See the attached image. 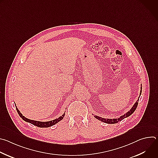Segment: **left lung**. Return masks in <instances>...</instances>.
I'll list each match as a JSON object with an SVG mask.
<instances>
[{"mask_svg":"<svg viewBox=\"0 0 158 158\" xmlns=\"http://www.w3.org/2000/svg\"><path fill=\"white\" fill-rule=\"evenodd\" d=\"M141 90H142V88H141ZM141 90L140 94H141V92H142ZM139 99H138V101L134 104V105L133 106V107L131 108V109L129 112H127L126 114H125L124 115L121 116L120 118H118V119H104V118H101V117H98V116H95L94 117H95L96 119H98V120H99V121H102V122H104V123H107V124H115V123H118V122L122 121V120L124 119V118H127V117L131 116V115L133 113V112L135 111V110H136V108H137V106H138V105Z\"/></svg>","mask_w":158,"mask_h":158,"instance_id":"8db88e82","label":"left lung"}]
</instances>
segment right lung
Here are the masks:
<instances>
[{
    "mask_svg": "<svg viewBox=\"0 0 158 158\" xmlns=\"http://www.w3.org/2000/svg\"><path fill=\"white\" fill-rule=\"evenodd\" d=\"M16 110H17V111L18 112L19 115L20 116V117L22 119L24 120L26 122H28V123H30L32 124L34 126L39 127H48L52 126L56 124V123H57L58 122H59L60 121H61L63 119L64 116H65V114H64L62 116H60L59 118L56 119L54 120H52V121H48V122H40V121H34V120H31V119H29L25 118L24 116H22V114L20 113V111L18 110L17 108H16Z\"/></svg>",
    "mask_w": 158,
    "mask_h": 158,
    "instance_id": "add662e5",
    "label": "right lung"
}]
</instances>
